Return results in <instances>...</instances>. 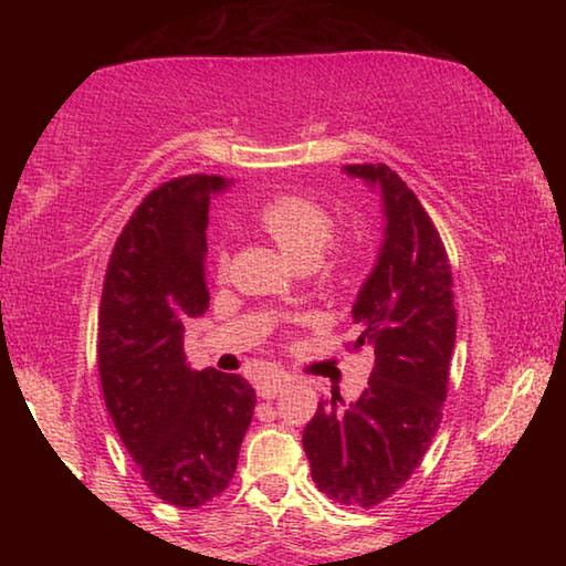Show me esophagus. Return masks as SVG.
<instances>
[{
    "mask_svg": "<svg viewBox=\"0 0 566 566\" xmlns=\"http://www.w3.org/2000/svg\"><path fill=\"white\" fill-rule=\"evenodd\" d=\"M286 375L280 369H270L264 371V375H260V379H256V395H260L262 399H274L282 395V389L286 387Z\"/></svg>",
    "mask_w": 566,
    "mask_h": 566,
    "instance_id": "34e87169",
    "label": "esophagus"
}]
</instances>
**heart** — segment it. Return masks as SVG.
Masks as SVG:
<instances>
[{"instance_id": "b5f03b06", "label": "heart", "mask_w": 566, "mask_h": 566, "mask_svg": "<svg viewBox=\"0 0 566 566\" xmlns=\"http://www.w3.org/2000/svg\"><path fill=\"white\" fill-rule=\"evenodd\" d=\"M256 224L296 264H312L314 260H319L322 249L327 247L334 232V222L324 212V207L294 195H284L266 202L256 212ZM342 256L344 254L339 252L337 262H342ZM222 264L224 254H219V266Z\"/></svg>"}]
</instances>
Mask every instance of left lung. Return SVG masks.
Here are the masks:
<instances>
[{"label": "left lung", "instance_id": "8db88e82", "mask_svg": "<svg viewBox=\"0 0 566 566\" xmlns=\"http://www.w3.org/2000/svg\"><path fill=\"white\" fill-rule=\"evenodd\" d=\"M344 171L379 189L385 214L377 264L352 306V347L375 352V367L352 405L319 399L302 444L319 492L375 506L411 476L442 421L457 312L444 244L415 191L387 165Z\"/></svg>", "mask_w": 566, "mask_h": 566}]
</instances>
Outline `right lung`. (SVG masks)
Masks as SVG:
<instances>
[{
  "label": "right lung",
  "instance_id": "1",
  "mask_svg": "<svg viewBox=\"0 0 566 566\" xmlns=\"http://www.w3.org/2000/svg\"><path fill=\"white\" fill-rule=\"evenodd\" d=\"M232 179L191 175L149 191L122 229L104 276L97 361L104 405L151 492L195 510L227 490L254 389L195 371L185 327L209 306V199Z\"/></svg>",
  "mask_w": 566,
  "mask_h": 566
}]
</instances>
